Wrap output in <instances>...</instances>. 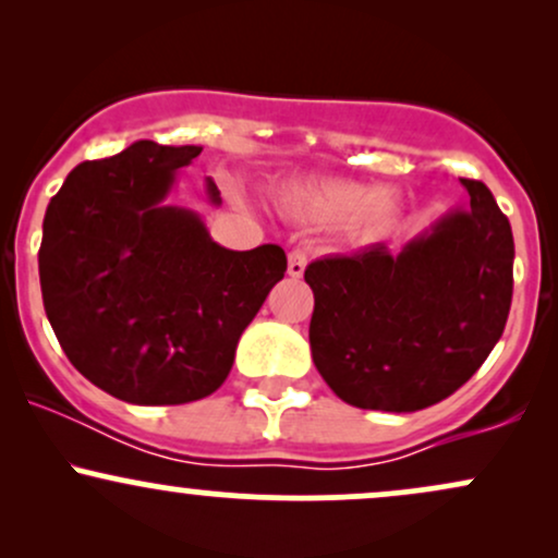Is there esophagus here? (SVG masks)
Listing matches in <instances>:
<instances>
[{"label": "esophagus", "instance_id": "34e87169", "mask_svg": "<svg viewBox=\"0 0 558 558\" xmlns=\"http://www.w3.org/2000/svg\"><path fill=\"white\" fill-rule=\"evenodd\" d=\"M304 267H306L304 248H291V252H288V275H291V278H301V275H304Z\"/></svg>", "mask_w": 558, "mask_h": 558}]
</instances>
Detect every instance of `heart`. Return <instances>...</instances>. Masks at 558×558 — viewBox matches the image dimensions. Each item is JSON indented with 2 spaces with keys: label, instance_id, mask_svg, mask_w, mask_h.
<instances>
[{
  "label": "heart",
  "instance_id": "b5f03b06",
  "mask_svg": "<svg viewBox=\"0 0 558 558\" xmlns=\"http://www.w3.org/2000/svg\"><path fill=\"white\" fill-rule=\"evenodd\" d=\"M288 204L301 217L312 222H341L364 239L386 235L399 222L401 202L390 189L364 191L354 181H338V178H315L288 189Z\"/></svg>",
  "mask_w": 558,
  "mask_h": 558
}]
</instances>
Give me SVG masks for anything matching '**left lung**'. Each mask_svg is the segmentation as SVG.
<instances>
[{
    "instance_id": "obj_1",
    "label": "left lung",
    "mask_w": 558,
    "mask_h": 558,
    "mask_svg": "<svg viewBox=\"0 0 558 558\" xmlns=\"http://www.w3.org/2000/svg\"><path fill=\"white\" fill-rule=\"evenodd\" d=\"M453 209L399 254L373 243L312 262V360L338 399L417 412L448 399L488 360L514 291V239L483 181L462 178Z\"/></svg>"
}]
</instances>
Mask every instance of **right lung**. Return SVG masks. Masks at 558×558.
<instances>
[{
	"label": "right lung",
	"instance_id": "1",
	"mask_svg": "<svg viewBox=\"0 0 558 558\" xmlns=\"http://www.w3.org/2000/svg\"><path fill=\"white\" fill-rule=\"evenodd\" d=\"M198 155L202 146L138 141L81 162L44 215V310L73 367L120 401L215 393L241 332L283 280L280 246L230 252L196 213L165 204L178 168ZM207 191L220 204L213 181Z\"/></svg>",
	"mask_w": 558,
	"mask_h": 558
}]
</instances>
